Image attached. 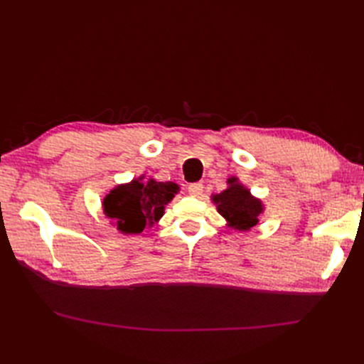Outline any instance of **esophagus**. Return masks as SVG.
<instances>
[{"label": "esophagus", "instance_id": "obj_1", "mask_svg": "<svg viewBox=\"0 0 364 364\" xmlns=\"http://www.w3.org/2000/svg\"><path fill=\"white\" fill-rule=\"evenodd\" d=\"M188 193L191 196H200L203 193V183L202 182H196V183H191L188 185Z\"/></svg>", "mask_w": 364, "mask_h": 364}]
</instances>
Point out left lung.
<instances>
[{
	"mask_svg": "<svg viewBox=\"0 0 364 364\" xmlns=\"http://www.w3.org/2000/svg\"><path fill=\"white\" fill-rule=\"evenodd\" d=\"M228 185L225 191L213 196L218 214L226 218L229 228L237 230H249L257 226L264 209L261 200L253 197L237 178L228 179Z\"/></svg>",
	"mask_w": 364,
	"mask_h": 364,
	"instance_id": "obj_1",
	"label": "left lung"
}]
</instances>
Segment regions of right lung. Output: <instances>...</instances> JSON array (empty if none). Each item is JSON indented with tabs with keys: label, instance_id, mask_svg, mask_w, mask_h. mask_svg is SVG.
<instances>
[{
	"label": "right lung",
	"instance_id": "1",
	"mask_svg": "<svg viewBox=\"0 0 364 364\" xmlns=\"http://www.w3.org/2000/svg\"><path fill=\"white\" fill-rule=\"evenodd\" d=\"M144 176L129 183L117 185L103 200V211L117 223L123 234H141L144 228H151L164 215L165 205L178 194L179 185L174 182H156Z\"/></svg>",
	"mask_w": 364,
	"mask_h": 364
}]
</instances>
